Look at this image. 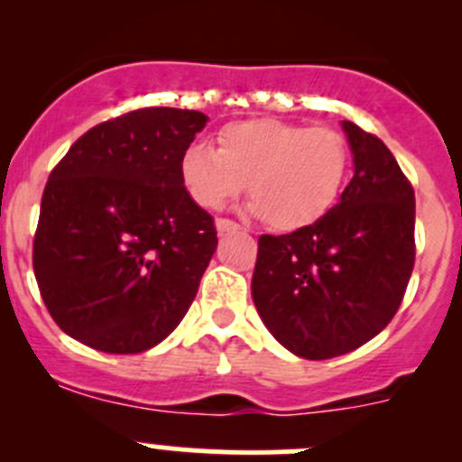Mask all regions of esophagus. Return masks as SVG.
Returning a JSON list of instances; mask_svg holds the SVG:
<instances>
[{
  "mask_svg": "<svg viewBox=\"0 0 462 462\" xmlns=\"http://www.w3.org/2000/svg\"><path fill=\"white\" fill-rule=\"evenodd\" d=\"M239 223L230 221V218H217V232L218 235H232V232H239Z\"/></svg>",
  "mask_w": 462,
  "mask_h": 462,
  "instance_id": "obj_1",
  "label": "esophagus"
}]
</instances>
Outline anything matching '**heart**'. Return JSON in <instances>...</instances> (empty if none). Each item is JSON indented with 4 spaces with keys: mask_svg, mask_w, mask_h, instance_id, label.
I'll return each instance as SVG.
<instances>
[{
    "mask_svg": "<svg viewBox=\"0 0 462 462\" xmlns=\"http://www.w3.org/2000/svg\"><path fill=\"white\" fill-rule=\"evenodd\" d=\"M348 167L346 138L335 129L253 118L226 125L218 149L189 144L180 158V179L205 209L223 208L248 185L250 212L277 230H300L337 203Z\"/></svg>",
    "mask_w": 462,
    "mask_h": 462,
    "instance_id": "heart-1",
    "label": "heart"
}]
</instances>
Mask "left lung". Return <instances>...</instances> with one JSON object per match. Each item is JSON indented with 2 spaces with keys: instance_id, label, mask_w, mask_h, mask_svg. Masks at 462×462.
Here are the masks:
<instances>
[{
  "instance_id": "obj_1",
  "label": "left lung",
  "mask_w": 462,
  "mask_h": 462,
  "mask_svg": "<svg viewBox=\"0 0 462 462\" xmlns=\"http://www.w3.org/2000/svg\"><path fill=\"white\" fill-rule=\"evenodd\" d=\"M353 179L328 214L259 236L253 300L273 337L306 360L356 351L398 313L416 259V197L384 143L342 120Z\"/></svg>"
}]
</instances>
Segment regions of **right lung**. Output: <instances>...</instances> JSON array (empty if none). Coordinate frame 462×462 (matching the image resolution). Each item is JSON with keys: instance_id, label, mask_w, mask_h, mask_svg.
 Here are the masks:
<instances>
[{"instance_id": "add662e5", "label": "right lung", "mask_w": 462, "mask_h": 462, "mask_svg": "<svg viewBox=\"0 0 462 462\" xmlns=\"http://www.w3.org/2000/svg\"><path fill=\"white\" fill-rule=\"evenodd\" d=\"M201 111L147 106L88 129L51 171L32 268L55 324L105 353L161 344L197 297L217 250L180 158Z\"/></svg>"}]
</instances>
